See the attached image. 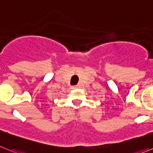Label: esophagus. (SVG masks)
Masks as SVG:
<instances>
[{"mask_svg": "<svg viewBox=\"0 0 153 153\" xmlns=\"http://www.w3.org/2000/svg\"><path fill=\"white\" fill-rule=\"evenodd\" d=\"M79 88V86H78V85L71 86V88H72V89H76V88Z\"/></svg>", "mask_w": 153, "mask_h": 153, "instance_id": "1", "label": "esophagus"}]
</instances>
